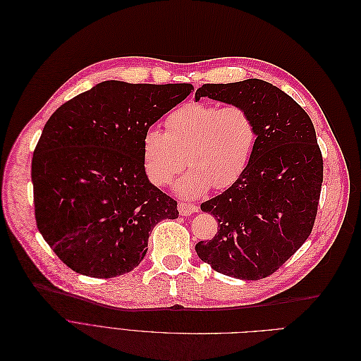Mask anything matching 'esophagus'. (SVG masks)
I'll list each match as a JSON object with an SVG mask.
<instances>
[{
    "label": "esophagus",
    "mask_w": 361,
    "mask_h": 361,
    "mask_svg": "<svg viewBox=\"0 0 361 361\" xmlns=\"http://www.w3.org/2000/svg\"><path fill=\"white\" fill-rule=\"evenodd\" d=\"M179 213L180 216H190L195 212H198V207L195 204H191V202H179Z\"/></svg>",
    "instance_id": "esophagus-1"
}]
</instances>
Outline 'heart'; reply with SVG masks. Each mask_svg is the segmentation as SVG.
Returning <instances> with one entry per match:
<instances>
[{
	"mask_svg": "<svg viewBox=\"0 0 361 361\" xmlns=\"http://www.w3.org/2000/svg\"><path fill=\"white\" fill-rule=\"evenodd\" d=\"M167 132L144 135L142 159L149 180L166 186L188 164L191 169L175 183L178 197L192 200L212 186L223 190L241 176L252 156L257 128L252 116L236 106L192 102L166 118Z\"/></svg>",
	"mask_w": 361,
	"mask_h": 361,
	"instance_id": "heart-1",
	"label": "heart"
}]
</instances>
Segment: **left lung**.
I'll use <instances>...</instances> for the list:
<instances>
[{
  "label": "left lung",
  "instance_id": "left-lung-1",
  "mask_svg": "<svg viewBox=\"0 0 361 361\" xmlns=\"http://www.w3.org/2000/svg\"><path fill=\"white\" fill-rule=\"evenodd\" d=\"M247 110L257 141L244 173L201 204L219 221L212 241L195 245L219 273L259 281L276 271L312 233L323 160L312 118L288 94L262 79L205 83L195 92Z\"/></svg>",
  "mask_w": 361,
  "mask_h": 361
}]
</instances>
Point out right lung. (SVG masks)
Wrapping results in <instances>:
<instances>
[{
    "label": "right lung",
    "mask_w": 361,
    "mask_h": 361,
    "mask_svg": "<svg viewBox=\"0 0 361 361\" xmlns=\"http://www.w3.org/2000/svg\"><path fill=\"white\" fill-rule=\"evenodd\" d=\"M192 91L106 80L48 118L32 159L33 200L38 229L66 266L91 278L125 274L144 260L154 226L179 216L145 173L142 141Z\"/></svg>",
    "instance_id": "1"
}]
</instances>
